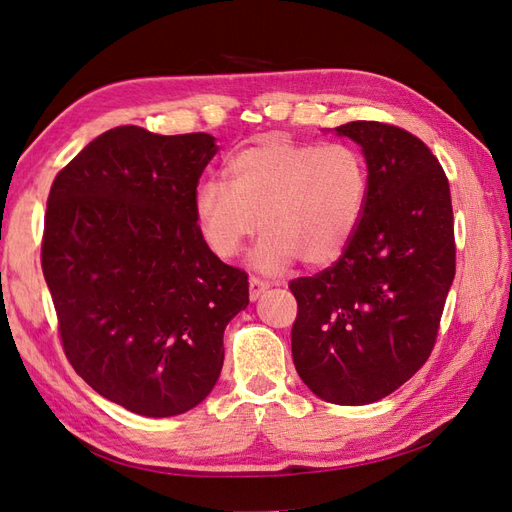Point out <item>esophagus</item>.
I'll return each mask as SVG.
<instances>
[{
  "label": "esophagus",
  "mask_w": 512,
  "mask_h": 512,
  "mask_svg": "<svg viewBox=\"0 0 512 512\" xmlns=\"http://www.w3.org/2000/svg\"><path fill=\"white\" fill-rule=\"evenodd\" d=\"M269 288V282L267 280H260V277H250V299L256 301L262 297V292H265Z\"/></svg>",
  "instance_id": "esophagus-1"
}]
</instances>
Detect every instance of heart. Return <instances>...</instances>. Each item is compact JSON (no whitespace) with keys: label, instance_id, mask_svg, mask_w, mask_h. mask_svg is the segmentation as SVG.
<instances>
[{"label":"heart","instance_id":"heart-1","mask_svg":"<svg viewBox=\"0 0 512 512\" xmlns=\"http://www.w3.org/2000/svg\"><path fill=\"white\" fill-rule=\"evenodd\" d=\"M230 183L198 185L194 213L209 250L237 256L254 232L252 265L280 273L294 260L329 265L352 241L367 198L363 158L344 143L314 145L265 136L228 162Z\"/></svg>","mask_w":512,"mask_h":512}]
</instances>
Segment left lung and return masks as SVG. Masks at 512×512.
Listing matches in <instances>:
<instances>
[{
	"label": "left lung",
	"instance_id": "obj_1",
	"mask_svg": "<svg viewBox=\"0 0 512 512\" xmlns=\"http://www.w3.org/2000/svg\"><path fill=\"white\" fill-rule=\"evenodd\" d=\"M335 132L363 147L365 209L329 269L288 284L299 305L292 361L320 399L365 406L410 380L436 344L455 277L453 205L421 138L382 121Z\"/></svg>",
	"mask_w": 512,
	"mask_h": 512
}]
</instances>
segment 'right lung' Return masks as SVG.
Wrapping results in <instances>:
<instances>
[{
	"label": "right lung",
	"instance_id": "right-lung-1",
	"mask_svg": "<svg viewBox=\"0 0 512 512\" xmlns=\"http://www.w3.org/2000/svg\"><path fill=\"white\" fill-rule=\"evenodd\" d=\"M213 141L113 128L59 170L46 200L40 258L61 346L91 389L143 416L211 393L226 324L250 303L247 273L196 222Z\"/></svg>",
	"mask_w": 512,
	"mask_h": 512
}]
</instances>
